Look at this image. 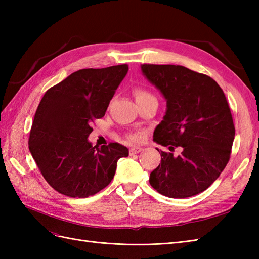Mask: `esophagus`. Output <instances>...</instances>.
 <instances>
[{
  "label": "esophagus",
  "instance_id": "34e87169",
  "mask_svg": "<svg viewBox=\"0 0 259 259\" xmlns=\"http://www.w3.org/2000/svg\"><path fill=\"white\" fill-rule=\"evenodd\" d=\"M143 150H144V149L140 148V147H132V148L130 149V154H131V155L136 154V153L142 152Z\"/></svg>",
  "mask_w": 259,
  "mask_h": 259
}]
</instances>
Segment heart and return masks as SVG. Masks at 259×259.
Instances as JSON below:
<instances>
[{"label": "heart", "mask_w": 259, "mask_h": 259, "mask_svg": "<svg viewBox=\"0 0 259 259\" xmlns=\"http://www.w3.org/2000/svg\"><path fill=\"white\" fill-rule=\"evenodd\" d=\"M133 94H134L137 103H139V101L148 100V99H155L153 94L150 91H148L145 88H140V86H137V88L133 90ZM128 139L131 142H139V140L142 139V134H140V133H134V134L128 135Z\"/></svg>", "instance_id": "obj_1"}]
</instances>
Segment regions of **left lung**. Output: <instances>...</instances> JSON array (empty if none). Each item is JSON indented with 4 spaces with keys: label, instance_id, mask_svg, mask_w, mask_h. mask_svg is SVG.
Returning <instances> with one entry per match:
<instances>
[{
    "label": "left lung",
    "instance_id": "1",
    "mask_svg": "<svg viewBox=\"0 0 259 259\" xmlns=\"http://www.w3.org/2000/svg\"><path fill=\"white\" fill-rule=\"evenodd\" d=\"M143 73L166 99L167 110L153 140L174 151H158L161 163L149 183L168 198L184 199L206 190L229 162L236 128L228 101L210 76L183 66H142Z\"/></svg>",
    "mask_w": 259,
    "mask_h": 259
}]
</instances>
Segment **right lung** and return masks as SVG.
I'll list each match as a JSON object with an SVG mask.
<instances>
[{"label":"right lung","instance_id":"right-lung-1","mask_svg":"<svg viewBox=\"0 0 259 259\" xmlns=\"http://www.w3.org/2000/svg\"><path fill=\"white\" fill-rule=\"evenodd\" d=\"M126 64L82 69L46 91L29 136V150L42 176L67 197L88 198L111 183L128 149L117 143L93 147V122L106 113Z\"/></svg>","mask_w":259,"mask_h":259}]
</instances>
